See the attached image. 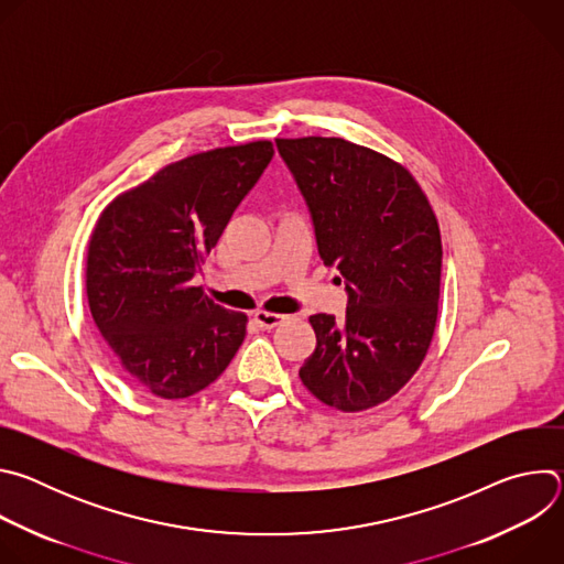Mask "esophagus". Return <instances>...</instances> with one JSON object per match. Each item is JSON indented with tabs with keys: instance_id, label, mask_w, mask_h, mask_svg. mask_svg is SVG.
Returning <instances> with one entry per match:
<instances>
[{
	"instance_id": "obj_1",
	"label": "esophagus",
	"mask_w": 564,
	"mask_h": 564,
	"mask_svg": "<svg viewBox=\"0 0 564 564\" xmlns=\"http://www.w3.org/2000/svg\"><path fill=\"white\" fill-rule=\"evenodd\" d=\"M283 321H285V316H283V314L263 312V310L254 312V324H257L259 328H263V330H272V328H276L279 324H283Z\"/></svg>"
}]
</instances>
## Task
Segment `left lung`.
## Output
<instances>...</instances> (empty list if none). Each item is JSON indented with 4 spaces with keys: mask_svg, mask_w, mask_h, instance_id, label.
Masks as SVG:
<instances>
[{
    "mask_svg": "<svg viewBox=\"0 0 564 564\" xmlns=\"http://www.w3.org/2000/svg\"><path fill=\"white\" fill-rule=\"evenodd\" d=\"M318 257L346 283V316L312 314L303 386L344 413L390 399L424 361L437 321L442 238L417 181L344 138H279ZM341 281V279H339Z\"/></svg>",
    "mask_w": 564,
    "mask_h": 564,
    "instance_id": "8db88e82",
    "label": "left lung"
}]
</instances>
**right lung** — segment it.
Wrapping results in <instances>:
<instances>
[{
	"label": "right lung",
	"instance_id": "add662e5",
	"mask_svg": "<svg viewBox=\"0 0 564 564\" xmlns=\"http://www.w3.org/2000/svg\"><path fill=\"white\" fill-rule=\"evenodd\" d=\"M274 155L259 140L189 155L120 194L89 243L87 296L127 375L163 399L207 388L246 339L248 316L192 279Z\"/></svg>",
	"mask_w": 564,
	"mask_h": 564
}]
</instances>
